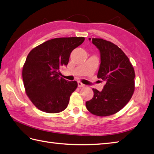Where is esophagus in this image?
I'll return each mask as SVG.
<instances>
[{
  "label": "esophagus",
  "instance_id": "34e87169",
  "mask_svg": "<svg viewBox=\"0 0 154 154\" xmlns=\"http://www.w3.org/2000/svg\"><path fill=\"white\" fill-rule=\"evenodd\" d=\"M78 86L79 88H82V87H84L85 86V85H84V84H82V82H78Z\"/></svg>",
  "mask_w": 154,
  "mask_h": 154
}]
</instances>
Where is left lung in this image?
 Returning <instances> with one entry per match:
<instances>
[{
  "label": "left lung",
  "instance_id": "1",
  "mask_svg": "<svg viewBox=\"0 0 154 154\" xmlns=\"http://www.w3.org/2000/svg\"><path fill=\"white\" fill-rule=\"evenodd\" d=\"M98 48L101 63L98 78L105 82L101 92L93 88L94 97L86 108L98 116L117 113L130 101L135 89V72L129 58L119 47L102 38H89Z\"/></svg>",
  "mask_w": 154,
  "mask_h": 154
}]
</instances>
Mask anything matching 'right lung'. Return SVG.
<instances>
[{"label":"right lung","mask_w":154,"mask_h":154,"mask_svg":"<svg viewBox=\"0 0 154 154\" xmlns=\"http://www.w3.org/2000/svg\"><path fill=\"white\" fill-rule=\"evenodd\" d=\"M84 37L56 38L35 47L28 54L23 68L26 95L40 110L59 113L67 108L76 81L60 78V68L67 66L72 51L84 41Z\"/></svg>","instance_id":"obj_1"}]
</instances>
